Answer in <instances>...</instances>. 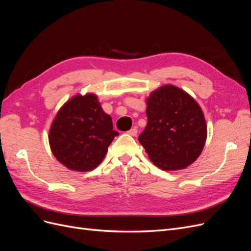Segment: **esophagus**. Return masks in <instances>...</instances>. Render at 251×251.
I'll return each instance as SVG.
<instances>
[{
	"label": "esophagus",
	"mask_w": 251,
	"mask_h": 251,
	"mask_svg": "<svg viewBox=\"0 0 251 251\" xmlns=\"http://www.w3.org/2000/svg\"><path fill=\"white\" fill-rule=\"evenodd\" d=\"M137 133H138V131H137V128H136V127H133V128H131L130 131H127V134H130L131 136H136V135H137Z\"/></svg>",
	"instance_id": "1"
}]
</instances>
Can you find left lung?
<instances>
[{
	"label": "left lung",
	"mask_w": 251,
	"mask_h": 251,
	"mask_svg": "<svg viewBox=\"0 0 251 251\" xmlns=\"http://www.w3.org/2000/svg\"><path fill=\"white\" fill-rule=\"evenodd\" d=\"M148 125L138 140L163 171L183 170L197 160L207 137L200 105L176 86L165 85L147 98Z\"/></svg>",
	"instance_id": "8db88e82"
}]
</instances>
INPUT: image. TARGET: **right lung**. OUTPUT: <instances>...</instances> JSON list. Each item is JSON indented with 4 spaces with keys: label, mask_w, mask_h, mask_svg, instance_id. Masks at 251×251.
<instances>
[{
    "label": "right lung",
    "mask_w": 251,
    "mask_h": 251,
    "mask_svg": "<svg viewBox=\"0 0 251 251\" xmlns=\"http://www.w3.org/2000/svg\"><path fill=\"white\" fill-rule=\"evenodd\" d=\"M118 132L92 93L77 94L60 108L49 131L52 154L67 169L89 172L96 169Z\"/></svg>",
    "instance_id": "right-lung-1"
}]
</instances>
